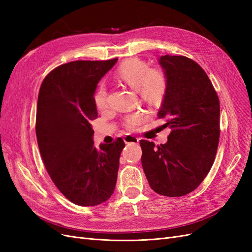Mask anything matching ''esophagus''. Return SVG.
Returning a JSON list of instances; mask_svg holds the SVG:
<instances>
[{
    "instance_id": "obj_1",
    "label": "esophagus",
    "mask_w": 252,
    "mask_h": 252,
    "mask_svg": "<svg viewBox=\"0 0 252 252\" xmlns=\"http://www.w3.org/2000/svg\"><path fill=\"white\" fill-rule=\"evenodd\" d=\"M124 142L126 144H136L140 142V140L138 138H135V136H133V135H126L124 138Z\"/></svg>"
}]
</instances>
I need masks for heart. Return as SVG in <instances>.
I'll return each instance as SVG.
<instances>
[{"mask_svg": "<svg viewBox=\"0 0 252 252\" xmlns=\"http://www.w3.org/2000/svg\"><path fill=\"white\" fill-rule=\"evenodd\" d=\"M116 82L135 91L139 100L150 107H158L165 100L168 90V79L159 68H149L147 62L131 58L122 62L113 72ZM94 102L97 110H103L107 106V91L104 86L97 87L94 95ZM142 113L135 112L125 118L124 126L127 130H133L141 124Z\"/></svg>", "mask_w": 252, "mask_h": 252, "instance_id": "b5f03b06", "label": "heart"}]
</instances>
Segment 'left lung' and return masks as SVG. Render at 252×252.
Masks as SVG:
<instances>
[{"instance_id": "1", "label": "left lung", "mask_w": 252, "mask_h": 252, "mask_svg": "<svg viewBox=\"0 0 252 252\" xmlns=\"http://www.w3.org/2000/svg\"><path fill=\"white\" fill-rule=\"evenodd\" d=\"M159 64L168 90L158 111L171 132L166 144L141 140L142 166L151 189L183 196L199 187L212 167L220 140V101L203 68L184 56L166 55Z\"/></svg>"}]
</instances>
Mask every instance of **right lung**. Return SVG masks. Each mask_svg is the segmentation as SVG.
<instances>
[{
	"label": "right lung",
	"mask_w": 252,
	"mask_h": 252,
	"mask_svg": "<svg viewBox=\"0 0 252 252\" xmlns=\"http://www.w3.org/2000/svg\"><path fill=\"white\" fill-rule=\"evenodd\" d=\"M117 61L60 65L45 77L39 91L35 133L43 163L60 191L80 206L107 201L116 188L125 143L119 138L94 147L90 123L97 118V83Z\"/></svg>",
	"instance_id": "1"
}]
</instances>
